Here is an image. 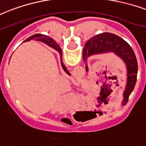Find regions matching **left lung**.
I'll use <instances>...</instances> for the list:
<instances>
[{"label":"left lung","mask_w":146,"mask_h":146,"mask_svg":"<svg viewBox=\"0 0 146 146\" xmlns=\"http://www.w3.org/2000/svg\"><path fill=\"white\" fill-rule=\"evenodd\" d=\"M113 53L119 57L125 63L126 67L127 81L123 93L122 105L127 103L129 96L134 90L137 80L138 63L135 53L127 42L115 34L111 33H103L96 35L86 43L83 49V57L86 60L92 55H100ZM86 71L88 72L87 64H86Z\"/></svg>","instance_id":"left-lung-1"}]
</instances>
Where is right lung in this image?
<instances>
[{"label":"right lung","mask_w":146,"mask_h":146,"mask_svg":"<svg viewBox=\"0 0 146 146\" xmlns=\"http://www.w3.org/2000/svg\"><path fill=\"white\" fill-rule=\"evenodd\" d=\"M33 39H36V40L40 41V42H43V43H46L47 44L48 46H50V47L53 48L55 50H56L60 53V62H61V66H62V67H63V70L65 71L66 73H67L68 75L70 76V73L67 70V69L65 66V65L63 64V61H62V50L60 47L57 43H56L55 41L53 40V39L50 38V36H46V35H44V34H40V33H37V34H34L33 36H30L29 38H27L25 41H29L31 40H33Z\"/></svg>","instance_id":"right-lung-1"}]
</instances>
